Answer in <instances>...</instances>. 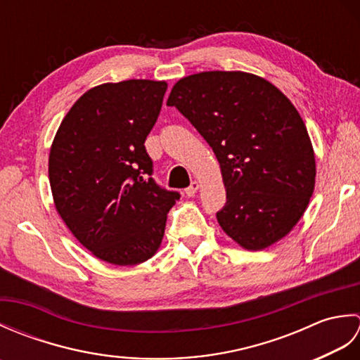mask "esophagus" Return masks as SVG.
Here are the masks:
<instances>
[{
    "label": "esophagus",
    "mask_w": 360,
    "mask_h": 360,
    "mask_svg": "<svg viewBox=\"0 0 360 360\" xmlns=\"http://www.w3.org/2000/svg\"><path fill=\"white\" fill-rule=\"evenodd\" d=\"M198 187H200V184H198L196 181H193L192 184H190V186L184 190V193H186L187 196H193V195L198 192Z\"/></svg>",
    "instance_id": "obj_1"
}]
</instances>
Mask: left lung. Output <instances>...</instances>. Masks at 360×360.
I'll use <instances>...</instances> for the list:
<instances>
[{
	"label": "left lung",
	"mask_w": 360,
	"mask_h": 360,
	"mask_svg": "<svg viewBox=\"0 0 360 360\" xmlns=\"http://www.w3.org/2000/svg\"><path fill=\"white\" fill-rule=\"evenodd\" d=\"M212 147L226 187L217 218L244 249L290 232L314 192L316 159L300 114L272 83L246 72L188 75L167 101Z\"/></svg>",
	"instance_id": "obj_1"
}]
</instances>
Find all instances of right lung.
I'll return each mask as SVG.
<instances>
[{
    "label": "right lung",
    "mask_w": 360,
    "mask_h": 360,
    "mask_svg": "<svg viewBox=\"0 0 360 360\" xmlns=\"http://www.w3.org/2000/svg\"><path fill=\"white\" fill-rule=\"evenodd\" d=\"M165 82L105 83L83 94L52 142L49 182L60 217L106 263L147 262L162 241L179 192L151 178L145 139L155 127Z\"/></svg>",
    "instance_id": "right-lung-1"
}]
</instances>
